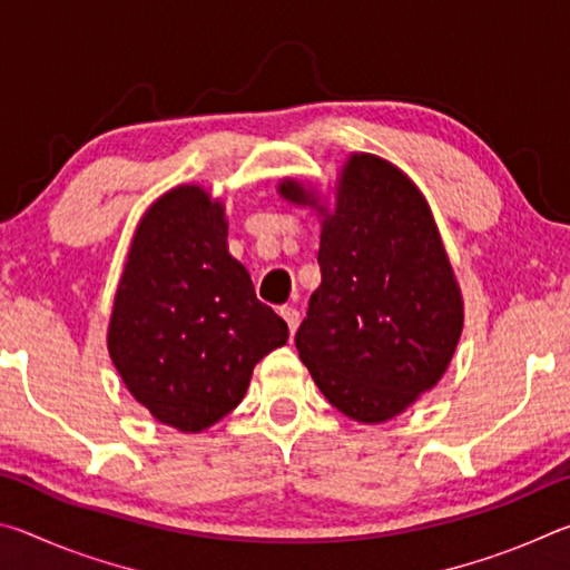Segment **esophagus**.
Listing matches in <instances>:
<instances>
[{
	"label": "esophagus",
	"instance_id": "esophagus-1",
	"mask_svg": "<svg viewBox=\"0 0 570 570\" xmlns=\"http://www.w3.org/2000/svg\"><path fill=\"white\" fill-rule=\"evenodd\" d=\"M278 314L284 316V322L288 324V332H296V326H298V308L296 306H282L278 308Z\"/></svg>",
	"mask_w": 570,
	"mask_h": 570
}]
</instances>
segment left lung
<instances>
[{
    "mask_svg": "<svg viewBox=\"0 0 570 570\" xmlns=\"http://www.w3.org/2000/svg\"><path fill=\"white\" fill-rule=\"evenodd\" d=\"M282 196L316 206L284 180ZM322 286L296 350L316 387L360 422L407 410L445 374L462 332V296L417 186L377 156H352L324 218Z\"/></svg>",
    "mask_w": 570,
    "mask_h": 570,
    "instance_id": "1",
    "label": "left lung"
}]
</instances>
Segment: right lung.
<instances>
[{"label":"right lung","mask_w":570,"mask_h":570,"mask_svg":"<svg viewBox=\"0 0 570 570\" xmlns=\"http://www.w3.org/2000/svg\"><path fill=\"white\" fill-rule=\"evenodd\" d=\"M226 236L224 206L198 186L173 188L142 216L115 294V370L153 417L183 432L226 417L254 366L288 340Z\"/></svg>","instance_id":"add662e5"}]
</instances>
